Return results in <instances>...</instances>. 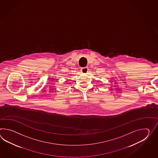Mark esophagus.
<instances>
[{
	"instance_id": "34e87169",
	"label": "esophagus",
	"mask_w": 158,
	"mask_h": 158,
	"mask_svg": "<svg viewBox=\"0 0 158 158\" xmlns=\"http://www.w3.org/2000/svg\"><path fill=\"white\" fill-rule=\"evenodd\" d=\"M88 70H89V69H88V67H83V68L81 69V71L82 73L85 74V73L88 72Z\"/></svg>"
}]
</instances>
